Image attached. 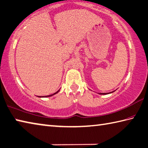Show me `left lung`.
Wrapping results in <instances>:
<instances>
[{
  "mask_svg": "<svg viewBox=\"0 0 148 148\" xmlns=\"http://www.w3.org/2000/svg\"><path fill=\"white\" fill-rule=\"evenodd\" d=\"M112 93V92H110V93H99V94H100V95H106V94H109V93Z\"/></svg>",
  "mask_w": 148,
  "mask_h": 148,
  "instance_id": "8db88e82",
  "label": "left lung"
}]
</instances>
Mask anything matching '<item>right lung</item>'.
<instances>
[{"instance_id": "add662e5", "label": "right lung", "mask_w": 148, "mask_h": 148, "mask_svg": "<svg viewBox=\"0 0 148 148\" xmlns=\"http://www.w3.org/2000/svg\"><path fill=\"white\" fill-rule=\"evenodd\" d=\"M60 91V90H58V91H57V92H56V93H53V94H52V95H47V96H46V97H51V96H52V95H55V94H56V93H58V91Z\"/></svg>"}]
</instances>
